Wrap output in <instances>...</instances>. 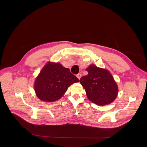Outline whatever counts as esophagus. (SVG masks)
<instances>
[{
    "label": "esophagus",
    "mask_w": 147,
    "mask_h": 147,
    "mask_svg": "<svg viewBox=\"0 0 147 147\" xmlns=\"http://www.w3.org/2000/svg\"><path fill=\"white\" fill-rule=\"evenodd\" d=\"M77 77L80 80V78L81 77V74H78L77 75Z\"/></svg>",
    "instance_id": "esophagus-1"
}]
</instances>
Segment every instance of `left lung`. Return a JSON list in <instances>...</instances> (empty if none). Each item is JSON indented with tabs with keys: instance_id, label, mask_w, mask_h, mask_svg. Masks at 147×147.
<instances>
[{
	"instance_id": "obj_1",
	"label": "left lung",
	"mask_w": 147,
	"mask_h": 147,
	"mask_svg": "<svg viewBox=\"0 0 147 147\" xmlns=\"http://www.w3.org/2000/svg\"><path fill=\"white\" fill-rule=\"evenodd\" d=\"M86 70L88 75L82 77L80 82L86 90L89 100L98 105L112 102L117 95L118 88L109 71L94 65Z\"/></svg>"
}]
</instances>
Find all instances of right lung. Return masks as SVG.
<instances>
[{
	"instance_id": "add662e5",
	"label": "right lung",
	"mask_w": 147,
	"mask_h": 147,
	"mask_svg": "<svg viewBox=\"0 0 147 147\" xmlns=\"http://www.w3.org/2000/svg\"><path fill=\"white\" fill-rule=\"evenodd\" d=\"M79 81L69 69L58 63L49 62L36 78L34 89L41 100L53 102L61 98L70 85Z\"/></svg>"
}]
</instances>
